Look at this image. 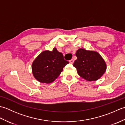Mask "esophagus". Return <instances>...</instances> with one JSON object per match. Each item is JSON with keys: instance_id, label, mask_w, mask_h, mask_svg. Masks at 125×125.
Returning a JSON list of instances; mask_svg holds the SVG:
<instances>
[{"instance_id": "esophagus-1", "label": "esophagus", "mask_w": 125, "mask_h": 125, "mask_svg": "<svg viewBox=\"0 0 125 125\" xmlns=\"http://www.w3.org/2000/svg\"><path fill=\"white\" fill-rule=\"evenodd\" d=\"M69 62H70V63H71V64H73L74 62V60L73 59H71V60L69 61Z\"/></svg>"}]
</instances>
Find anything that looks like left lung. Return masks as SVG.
I'll return each instance as SVG.
<instances>
[{
  "label": "left lung",
  "mask_w": 125,
  "mask_h": 125,
  "mask_svg": "<svg viewBox=\"0 0 125 125\" xmlns=\"http://www.w3.org/2000/svg\"><path fill=\"white\" fill-rule=\"evenodd\" d=\"M76 56L77 59L73 66L82 78L87 81H95L105 73L106 64L98 52L79 48L77 50Z\"/></svg>",
  "instance_id": "8db88e82"
}]
</instances>
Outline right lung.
<instances>
[{"label":"right lung","mask_w":125,"mask_h":125,"mask_svg":"<svg viewBox=\"0 0 125 125\" xmlns=\"http://www.w3.org/2000/svg\"><path fill=\"white\" fill-rule=\"evenodd\" d=\"M68 63L62 53L54 48L52 51H43L37 56L31 65V70L37 81L49 84L59 76Z\"/></svg>","instance_id":"obj_1"}]
</instances>
